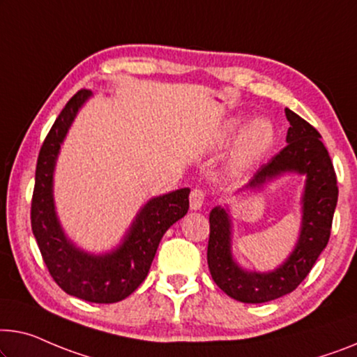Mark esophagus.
<instances>
[{
  "mask_svg": "<svg viewBox=\"0 0 357 357\" xmlns=\"http://www.w3.org/2000/svg\"><path fill=\"white\" fill-rule=\"evenodd\" d=\"M205 199H206V192H205V190L195 188V189L192 190V192H190V197H189V200H190V208H192V210H200L202 205H204Z\"/></svg>",
  "mask_w": 357,
  "mask_h": 357,
  "instance_id": "obj_1",
  "label": "esophagus"
}]
</instances>
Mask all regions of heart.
Returning a JSON list of instances; mask_svg holds the SVG:
<instances>
[{
    "instance_id": "obj_1",
    "label": "heart",
    "mask_w": 357,
    "mask_h": 357,
    "mask_svg": "<svg viewBox=\"0 0 357 357\" xmlns=\"http://www.w3.org/2000/svg\"><path fill=\"white\" fill-rule=\"evenodd\" d=\"M242 125V119H232L226 123V131L232 132ZM275 131L269 120L255 119L243 128L241 137L237 141L234 165L237 168H245L248 165L259 160L274 144Z\"/></svg>"
}]
</instances>
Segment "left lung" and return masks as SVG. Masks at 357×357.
<instances>
[{
    "instance_id": "obj_1",
    "label": "left lung",
    "mask_w": 357,
    "mask_h": 357,
    "mask_svg": "<svg viewBox=\"0 0 357 357\" xmlns=\"http://www.w3.org/2000/svg\"><path fill=\"white\" fill-rule=\"evenodd\" d=\"M290 128L287 146L258 169L248 188L285 172L306 174L303 195V226L296 248L273 273H248L231 257V220L221 206L210 213V238L206 259L213 280L226 295L242 303H266L294 291L326 248L338 200L337 174L321 135L314 126L290 109H285Z\"/></svg>"
}]
</instances>
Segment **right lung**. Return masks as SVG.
<instances>
[{"mask_svg": "<svg viewBox=\"0 0 357 357\" xmlns=\"http://www.w3.org/2000/svg\"><path fill=\"white\" fill-rule=\"evenodd\" d=\"M89 96V89L73 94L40 149L30 210L31 231L51 278L66 294L89 303H116L146 279L163 234L188 213L190 190L178 189L149 200L115 252L93 257L68 242L54 211L52 172L68 126Z\"/></svg>", "mask_w": 357, "mask_h": 357, "instance_id": "right-lung-1", "label": "right lung"}]
</instances>
